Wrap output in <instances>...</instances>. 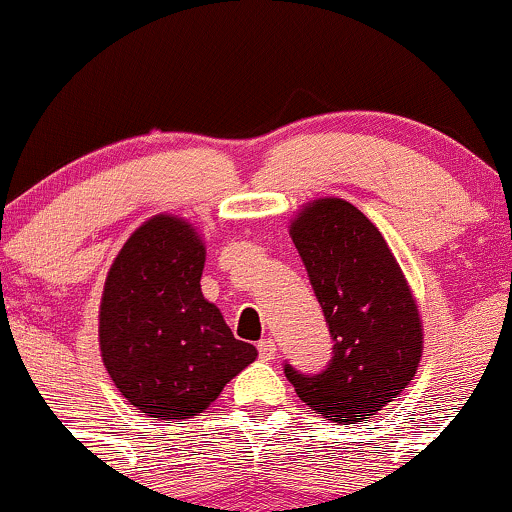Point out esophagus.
I'll list each match as a JSON object with an SVG mask.
<instances>
[{
    "mask_svg": "<svg viewBox=\"0 0 512 512\" xmlns=\"http://www.w3.org/2000/svg\"><path fill=\"white\" fill-rule=\"evenodd\" d=\"M257 354H260L262 361H272V358L276 356L274 339H262V342H257Z\"/></svg>",
    "mask_w": 512,
    "mask_h": 512,
    "instance_id": "esophagus-1",
    "label": "esophagus"
}]
</instances>
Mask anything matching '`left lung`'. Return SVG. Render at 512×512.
<instances>
[{
    "instance_id": "1",
    "label": "left lung",
    "mask_w": 512,
    "mask_h": 512,
    "mask_svg": "<svg viewBox=\"0 0 512 512\" xmlns=\"http://www.w3.org/2000/svg\"><path fill=\"white\" fill-rule=\"evenodd\" d=\"M291 238L334 346L320 373L284 363L286 378L325 419H370L414 380L424 349L407 279L378 228L344 199L308 204Z\"/></svg>"
}]
</instances>
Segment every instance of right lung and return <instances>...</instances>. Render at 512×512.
<instances>
[{
	"label": "right lung",
	"instance_id": "1",
	"mask_svg": "<svg viewBox=\"0 0 512 512\" xmlns=\"http://www.w3.org/2000/svg\"><path fill=\"white\" fill-rule=\"evenodd\" d=\"M204 245L161 214L129 236L105 279L101 354L117 390L146 416L190 419L257 358L202 296Z\"/></svg>",
	"mask_w": 512,
	"mask_h": 512
}]
</instances>
